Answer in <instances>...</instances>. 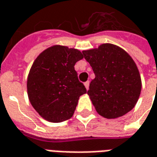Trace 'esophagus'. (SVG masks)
I'll return each mask as SVG.
<instances>
[{"instance_id": "34e87169", "label": "esophagus", "mask_w": 157, "mask_h": 157, "mask_svg": "<svg viewBox=\"0 0 157 157\" xmlns=\"http://www.w3.org/2000/svg\"><path fill=\"white\" fill-rule=\"evenodd\" d=\"M84 86H85L87 90H89V87H90V81H87V82H85V83H84Z\"/></svg>"}]
</instances>
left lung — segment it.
Masks as SVG:
<instances>
[{
  "mask_svg": "<svg viewBox=\"0 0 157 157\" xmlns=\"http://www.w3.org/2000/svg\"><path fill=\"white\" fill-rule=\"evenodd\" d=\"M83 54L95 74L88 94L98 114L116 119L130 111L141 91L140 75L132 58L111 43L84 50Z\"/></svg>",
  "mask_w": 157,
  "mask_h": 157,
  "instance_id": "8db88e82",
  "label": "left lung"
}]
</instances>
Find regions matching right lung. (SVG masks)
I'll return each instance as SVG.
<instances>
[{"instance_id":"obj_1","label":"right lung","mask_w":157,"mask_h":157,"mask_svg":"<svg viewBox=\"0 0 157 157\" xmlns=\"http://www.w3.org/2000/svg\"><path fill=\"white\" fill-rule=\"evenodd\" d=\"M79 50L54 45L33 62L27 77L31 105L41 117L53 123L70 119L87 90L78 78L74 65L83 59Z\"/></svg>"}]
</instances>
